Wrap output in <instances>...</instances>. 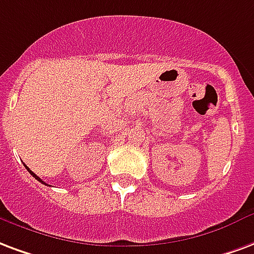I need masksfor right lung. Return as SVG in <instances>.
Wrapping results in <instances>:
<instances>
[{"label":"right lung","mask_w":254,"mask_h":254,"mask_svg":"<svg viewBox=\"0 0 254 254\" xmlns=\"http://www.w3.org/2000/svg\"><path fill=\"white\" fill-rule=\"evenodd\" d=\"M25 168H27V170L29 171V174H31L32 176H33V178H35V179H37V180H39V182H40V183H43V185H46V186H50V185H47V183H44V182H43V180H41L40 178H39V176H37V175H35V174H33V172H32V171L29 170V168H28L27 165H25Z\"/></svg>","instance_id":"right-lung-1"}]
</instances>
